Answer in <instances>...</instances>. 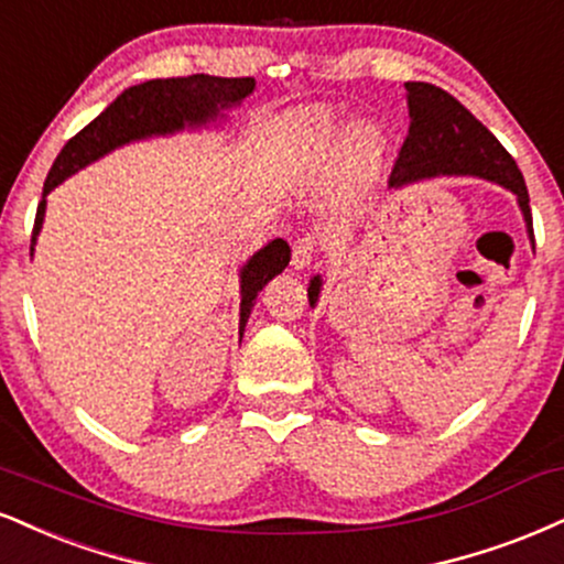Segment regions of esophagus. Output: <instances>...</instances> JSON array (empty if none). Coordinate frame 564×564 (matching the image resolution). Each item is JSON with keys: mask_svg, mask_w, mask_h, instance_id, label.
Wrapping results in <instances>:
<instances>
[{"mask_svg": "<svg viewBox=\"0 0 564 564\" xmlns=\"http://www.w3.org/2000/svg\"><path fill=\"white\" fill-rule=\"evenodd\" d=\"M315 254H317V239L315 236L304 234L294 241V247H291V264H294L296 270L310 268V262L315 260Z\"/></svg>", "mask_w": 564, "mask_h": 564, "instance_id": "1", "label": "esophagus"}]
</instances>
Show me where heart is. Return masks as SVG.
Here are the masks:
<instances>
[{"label":"heart","mask_w":564,"mask_h":564,"mask_svg":"<svg viewBox=\"0 0 564 564\" xmlns=\"http://www.w3.org/2000/svg\"><path fill=\"white\" fill-rule=\"evenodd\" d=\"M336 128L328 123V118H321L317 120V133L321 135H330L334 133ZM355 147H357V152L362 154L365 160H376L378 154H381V149H383V135H381V131H378L376 126H362V128H357L355 131Z\"/></svg>","instance_id":"obj_1"}]
</instances>
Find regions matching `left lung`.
Segmentation results:
<instances>
[{
	"label": "left lung",
	"instance_id": "8db88e82",
	"mask_svg": "<svg viewBox=\"0 0 564 564\" xmlns=\"http://www.w3.org/2000/svg\"><path fill=\"white\" fill-rule=\"evenodd\" d=\"M404 88L406 105H410V133L393 162L391 186H404V183L431 178V175H476V178L494 181L518 196L528 236L533 241V217L525 181H522L518 162L499 144L497 135L444 88L423 84V80H410ZM321 286V275L312 278L307 289L310 307H315Z\"/></svg>",
	"mask_w": 564,
	"mask_h": 564
}]
</instances>
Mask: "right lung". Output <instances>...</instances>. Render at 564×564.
<instances>
[{
	"label": "right lung",
	"instance_id": "obj_1",
	"mask_svg": "<svg viewBox=\"0 0 564 564\" xmlns=\"http://www.w3.org/2000/svg\"><path fill=\"white\" fill-rule=\"evenodd\" d=\"M254 91V78H217V76H186V78H158L147 84L131 86L107 107L99 118H94L84 131H78L63 147L54 160L50 175L44 181V194L33 223L31 254L36 247V236L42 230L46 213V194L59 186L67 175L105 158L112 149L131 144V141L149 139L215 123L230 107L241 105ZM291 260V249L283 239H273L262 247L252 260L241 268V312L239 334L249 321L257 294L268 281L283 273Z\"/></svg>",
	"mask_w": 564,
	"mask_h": 564
}]
</instances>
